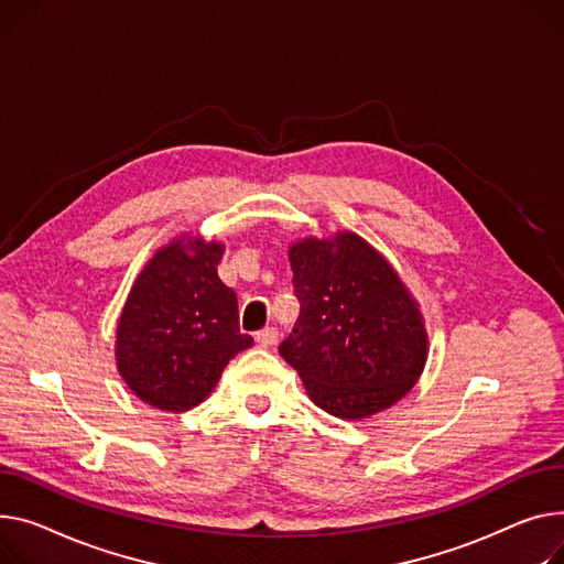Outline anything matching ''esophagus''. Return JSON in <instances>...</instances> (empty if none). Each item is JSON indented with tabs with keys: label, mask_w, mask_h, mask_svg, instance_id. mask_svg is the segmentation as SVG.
<instances>
[{
	"label": "esophagus",
	"mask_w": 564,
	"mask_h": 564,
	"mask_svg": "<svg viewBox=\"0 0 564 564\" xmlns=\"http://www.w3.org/2000/svg\"><path fill=\"white\" fill-rule=\"evenodd\" d=\"M256 343L260 345V347H274L276 343H279V330L274 328V326H268V328H262V330H258L256 333Z\"/></svg>",
	"instance_id": "obj_1"
}]
</instances>
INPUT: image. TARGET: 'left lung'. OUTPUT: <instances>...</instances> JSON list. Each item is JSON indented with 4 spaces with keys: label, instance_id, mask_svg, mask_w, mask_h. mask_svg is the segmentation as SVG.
I'll use <instances>...</instances> for the list:
<instances>
[{
    "label": "left lung",
    "instance_id": "obj_1",
    "mask_svg": "<svg viewBox=\"0 0 564 564\" xmlns=\"http://www.w3.org/2000/svg\"><path fill=\"white\" fill-rule=\"evenodd\" d=\"M299 319L279 351L311 399L343 420L397 403L426 362L422 315L390 262L356 234L290 249Z\"/></svg>",
    "mask_w": 564,
    "mask_h": 564
}]
</instances>
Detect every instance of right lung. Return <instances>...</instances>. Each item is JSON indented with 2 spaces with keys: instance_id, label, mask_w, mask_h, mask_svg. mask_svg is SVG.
<instances>
[{
  "instance_id": "1",
  "label": "right lung",
  "mask_w": 564,
  "mask_h": 564,
  "mask_svg": "<svg viewBox=\"0 0 564 564\" xmlns=\"http://www.w3.org/2000/svg\"><path fill=\"white\" fill-rule=\"evenodd\" d=\"M221 245L202 238L161 249L131 288L118 324V369L144 403L183 412L202 403L251 335L238 296L217 276Z\"/></svg>"
}]
</instances>
